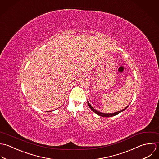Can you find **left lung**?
Returning a JSON list of instances; mask_svg holds the SVG:
<instances>
[{
  "label": "left lung",
  "mask_w": 159,
  "mask_h": 159,
  "mask_svg": "<svg viewBox=\"0 0 159 159\" xmlns=\"http://www.w3.org/2000/svg\"><path fill=\"white\" fill-rule=\"evenodd\" d=\"M87 103H88V105H89V107H90L95 113H96V114H98V115H99V116H101V117H113V116H116V115H117L118 114H119V113L123 112L124 111H125V110L127 109V107H128V106H127V107H126L125 109H122V110H121V111H118V112H117L106 114V113H102V112H100L96 111V109H95L90 105V104L89 103V101H87Z\"/></svg>",
  "instance_id": "obj_1"
}]
</instances>
